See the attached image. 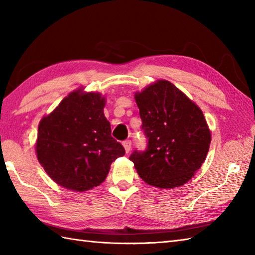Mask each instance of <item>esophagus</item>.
Wrapping results in <instances>:
<instances>
[{
    "mask_svg": "<svg viewBox=\"0 0 255 255\" xmlns=\"http://www.w3.org/2000/svg\"><path fill=\"white\" fill-rule=\"evenodd\" d=\"M123 145L125 148V151H126L127 153H129V151L131 150V141H130V140H125V141L123 142Z\"/></svg>",
    "mask_w": 255,
    "mask_h": 255,
    "instance_id": "esophagus-1",
    "label": "esophagus"
}]
</instances>
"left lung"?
Wrapping results in <instances>:
<instances>
[{
    "mask_svg": "<svg viewBox=\"0 0 255 255\" xmlns=\"http://www.w3.org/2000/svg\"><path fill=\"white\" fill-rule=\"evenodd\" d=\"M148 138L144 151L130 161L149 185L174 188L187 183L206 159L211 140L202 110L166 80L134 94Z\"/></svg>",
    "mask_w": 255,
    "mask_h": 255,
    "instance_id": "left-lung-1",
    "label": "left lung"
}]
</instances>
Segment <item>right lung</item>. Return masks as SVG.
<instances>
[{
    "mask_svg": "<svg viewBox=\"0 0 255 255\" xmlns=\"http://www.w3.org/2000/svg\"><path fill=\"white\" fill-rule=\"evenodd\" d=\"M105 97L82 89L70 93L41 118L37 159L51 180L74 192L99 186L111 164L125 154L104 115Z\"/></svg>",
    "mask_w": 255,
    "mask_h": 255,
    "instance_id": "1",
    "label": "right lung"
}]
</instances>
